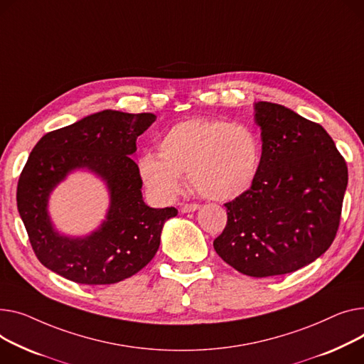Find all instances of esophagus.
Returning <instances> with one entry per match:
<instances>
[{
	"label": "esophagus",
	"instance_id": "esophagus-1",
	"mask_svg": "<svg viewBox=\"0 0 364 364\" xmlns=\"http://www.w3.org/2000/svg\"><path fill=\"white\" fill-rule=\"evenodd\" d=\"M200 209L199 203H186L181 206V212L183 213H190V212H196Z\"/></svg>",
	"mask_w": 364,
	"mask_h": 364
}]
</instances>
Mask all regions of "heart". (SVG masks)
Instances as JSON below:
<instances>
[{"instance_id": "heart-1", "label": "heart", "mask_w": 364, "mask_h": 364, "mask_svg": "<svg viewBox=\"0 0 364 364\" xmlns=\"http://www.w3.org/2000/svg\"><path fill=\"white\" fill-rule=\"evenodd\" d=\"M159 155L139 159V174L152 195L171 199L183 188V176L203 198L232 200L247 193L257 180L262 143L243 123L221 118H188L166 130Z\"/></svg>"}]
</instances>
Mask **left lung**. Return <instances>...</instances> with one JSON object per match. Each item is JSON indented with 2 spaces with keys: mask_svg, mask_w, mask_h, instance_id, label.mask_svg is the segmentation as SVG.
I'll return each mask as SVG.
<instances>
[{
  "mask_svg": "<svg viewBox=\"0 0 364 364\" xmlns=\"http://www.w3.org/2000/svg\"><path fill=\"white\" fill-rule=\"evenodd\" d=\"M255 121L260 171L247 193L225 203L228 221L213 249L238 272L264 278L294 272L329 249L348 169L326 130L289 108L256 102Z\"/></svg>",
  "mask_w": 364,
  "mask_h": 364,
  "instance_id": "8db88e82",
  "label": "left lung"
}]
</instances>
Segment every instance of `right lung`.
Masks as SVG:
<instances>
[{
    "label": "right lung",
    "instance_id": "right-lung-1",
    "mask_svg": "<svg viewBox=\"0 0 364 364\" xmlns=\"http://www.w3.org/2000/svg\"><path fill=\"white\" fill-rule=\"evenodd\" d=\"M155 114L105 109L46 133L33 148L17 184V209L32 249L45 268L77 284L123 281L155 256L165 221L176 208L155 209L141 198L137 137ZM75 168L101 176L110 191L107 220L85 237L60 235L47 215L50 191Z\"/></svg>",
    "mask_w": 364,
    "mask_h": 364
}]
</instances>
